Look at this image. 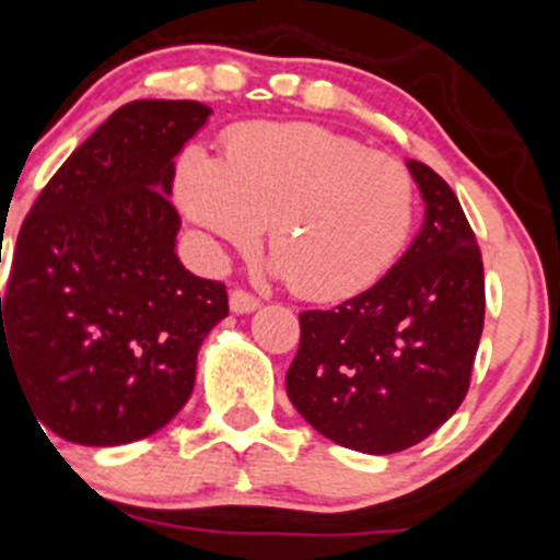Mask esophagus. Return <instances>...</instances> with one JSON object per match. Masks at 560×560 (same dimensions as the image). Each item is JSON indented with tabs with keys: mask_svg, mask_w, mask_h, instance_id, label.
<instances>
[{
	"mask_svg": "<svg viewBox=\"0 0 560 560\" xmlns=\"http://www.w3.org/2000/svg\"><path fill=\"white\" fill-rule=\"evenodd\" d=\"M229 306H232L234 315H248V312L259 310V298L250 295L248 290H232V295H229Z\"/></svg>",
	"mask_w": 560,
	"mask_h": 560,
	"instance_id": "34e87169",
	"label": "esophagus"
}]
</instances>
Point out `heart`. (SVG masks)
<instances>
[{
    "instance_id": "b5f03b06",
    "label": "heart",
    "mask_w": 560,
    "mask_h": 560,
    "mask_svg": "<svg viewBox=\"0 0 560 560\" xmlns=\"http://www.w3.org/2000/svg\"><path fill=\"white\" fill-rule=\"evenodd\" d=\"M176 196L209 243L268 250L295 295L351 298L398 259L415 223V179L384 151L317 124H254L218 160L201 145L176 162Z\"/></svg>"
}]
</instances>
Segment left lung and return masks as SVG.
Instances as JSON below:
<instances>
[{"label": "left lung", "instance_id": "8db88e82", "mask_svg": "<svg viewBox=\"0 0 560 560\" xmlns=\"http://www.w3.org/2000/svg\"><path fill=\"white\" fill-rule=\"evenodd\" d=\"M425 223L398 265L334 310L301 312L287 395L323 436L386 456L431 436L469 389L483 331L478 240L456 192L409 160Z\"/></svg>", "mask_w": 560, "mask_h": 560}]
</instances>
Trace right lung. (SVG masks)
Returning <instances> with one entry per match:
<instances>
[{
  "label": "right lung",
  "instance_id": "1",
  "mask_svg": "<svg viewBox=\"0 0 560 560\" xmlns=\"http://www.w3.org/2000/svg\"><path fill=\"white\" fill-rule=\"evenodd\" d=\"M209 113L124 104L21 223L0 298V381L13 375L38 425L68 442L127 445L174 420L203 337L229 315L226 287L192 276L174 250V156Z\"/></svg>",
  "mask_w": 560,
  "mask_h": 560
}]
</instances>
